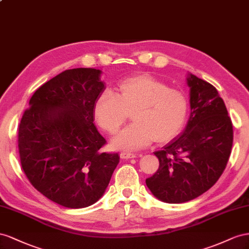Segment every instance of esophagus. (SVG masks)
I'll use <instances>...</instances> for the list:
<instances>
[{
  "mask_svg": "<svg viewBox=\"0 0 249 249\" xmlns=\"http://www.w3.org/2000/svg\"><path fill=\"white\" fill-rule=\"evenodd\" d=\"M120 158L123 159V160H129V159H134L137 158L136 154L133 153H128V152H122L120 154Z\"/></svg>",
  "mask_w": 249,
  "mask_h": 249,
  "instance_id": "obj_1",
  "label": "esophagus"
}]
</instances>
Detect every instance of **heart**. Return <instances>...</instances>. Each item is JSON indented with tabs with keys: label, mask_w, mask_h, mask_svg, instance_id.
<instances>
[{
	"label": "heart",
	"mask_w": 249,
	"mask_h": 249,
	"mask_svg": "<svg viewBox=\"0 0 249 249\" xmlns=\"http://www.w3.org/2000/svg\"><path fill=\"white\" fill-rule=\"evenodd\" d=\"M189 100L183 91L150 75L129 77L119 84L118 96L103 91L94 104V118L109 134H115L129 118L134 122L111 140L116 150L136 151L178 136L186 124Z\"/></svg>",
	"instance_id": "b5f03b06"
}]
</instances>
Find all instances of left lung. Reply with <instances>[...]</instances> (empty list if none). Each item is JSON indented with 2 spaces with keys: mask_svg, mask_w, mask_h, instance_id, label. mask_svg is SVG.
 <instances>
[{
  "mask_svg": "<svg viewBox=\"0 0 249 249\" xmlns=\"http://www.w3.org/2000/svg\"><path fill=\"white\" fill-rule=\"evenodd\" d=\"M191 113L181 134L154 154L160 167L146 184L167 203H182L211 189L223 173L232 147L231 120L215 87L189 74Z\"/></svg>",
  "mask_w": 249,
  "mask_h": 249,
  "instance_id": "8db88e82",
  "label": "left lung"
}]
</instances>
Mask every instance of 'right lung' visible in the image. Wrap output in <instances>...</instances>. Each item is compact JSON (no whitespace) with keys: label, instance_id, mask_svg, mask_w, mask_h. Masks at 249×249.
I'll use <instances>...</instances> for the list:
<instances>
[{"label":"right lung","instance_id":"obj_1","mask_svg":"<svg viewBox=\"0 0 249 249\" xmlns=\"http://www.w3.org/2000/svg\"><path fill=\"white\" fill-rule=\"evenodd\" d=\"M100 70H67L38 88L20 120V165L50 200L81 209L100 199L119 164L101 152L105 139L94 124V104L104 89Z\"/></svg>","mask_w":249,"mask_h":249}]
</instances>
